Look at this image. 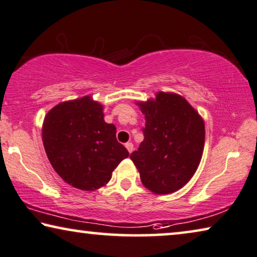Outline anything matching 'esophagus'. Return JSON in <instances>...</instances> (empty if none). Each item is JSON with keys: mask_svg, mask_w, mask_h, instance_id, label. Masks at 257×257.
I'll use <instances>...</instances> for the list:
<instances>
[{"mask_svg": "<svg viewBox=\"0 0 257 257\" xmlns=\"http://www.w3.org/2000/svg\"><path fill=\"white\" fill-rule=\"evenodd\" d=\"M125 148H127V150L129 153H132L134 151V144L130 143V142H128V143H125Z\"/></svg>", "mask_w": 257, "mask_h": 257, "instance_id": "34e87169", "label": "esophagus"}]
</instances>
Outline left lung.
I'll use <instances>...</instances> for the list:
<instances>
[{
  "label": "left lung",
  "mask_w": 257,
  "mask_h": 257,
  "mask_svg": "<svg viewBox=\"0 0 257 257\" xmlns=\"http://www.w3.org/2000/svg\"><path fill=\"white\" fill-rule=\"evenodd\" d=\"M145 116L144 141L130 155L145 188L153 194L181 189L196 172L204 150V121L182 95L158 92L137 101Z\"/></svg>",
  "instance_id": "obj_1"
}]
</instances>
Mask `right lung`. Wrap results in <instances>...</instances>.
<instances>
[{
    "mask_svg": "<svg viewBox=\"0 0 257 257\" xmlns=\"http://www.w3.org/2000/svg\"><path fill=\"white\" fill-rule=\"evenodd\" d=\"M115 135V125L104 120V106L91 95L60 102L43 123L45 151L53 168L68 185L86 191L106 186L129 156Z\"/></svg>",
    "mask_w": 257,
    "mask_h": 257,
    "instance_id": "right-lung-1",
    "label": "right lung"
}]
</instances>
